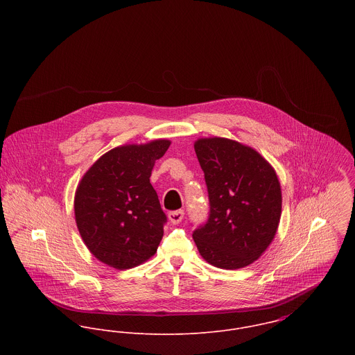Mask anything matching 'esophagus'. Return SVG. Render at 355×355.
<instances>
[{"label":"esophagus","mask_w":355,"mask_h":355,"mask_svg":"<svg viewBox=\"0 0 355 355\" xmlns=\"http://www.w3.org/2000/svg\"><path fill=\"white\" fill-rule=\"evenodd\" d=\"M184 217V211L180 209V210H175V211H169L168 213V218L172 224H179Z\"/></svg>","instance_id":"obj_1"}]
</instances>
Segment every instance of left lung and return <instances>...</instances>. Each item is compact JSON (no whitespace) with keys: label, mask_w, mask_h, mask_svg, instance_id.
I'll return each mask as SVG.
<instances>
[{"label":"left lung","mask_w":355,"mask_h":355,"mask_svg":"<svg viewBox=\"0 0 355 355\" xmlns=\"http://www.w3.org/2000/svg\"><path fill=\"white\" fill-rule=\"evenodd\" d=\"M205 173L210 213L193 232L203 259L221 269L253 263L272 243L282 216L273 166L253 148L227 138L194 144Z\"/></svg>","instance_id":"1"}]
</instances>
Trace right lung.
Wrapping results in <instances>:
<instances>
[{"label":"right lung","mask_w":355,"mask_h":355,"mask_svg":"<svg viewBox=\"0 0 355 355\" xmlns=\"http://www.w3.org/2000/svg\"><path fill=\"white\" fill-rule=\"evenodd\" d=\"M171 141L124 145L101 155L83 175L75 193L79 234L97 259L130 269L153 257L166 216L150 184L155 159Z\"/></svg>","instance_id":"1"}]
</instances>
